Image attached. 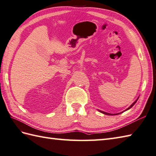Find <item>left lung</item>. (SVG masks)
Returning <instances> with one entry per match:
<instances>
[{"mask_svg": "<svg viewBox=\"0 0 156 156\" xmlns=\"http://www.w3.org/2000/svg\"><path fill=\"white\" fill-rule=\"evenodd\" d=\"M137 100L136 101H135L134 102H133V104H132L131 106H130V107H129L127 109H126V111H127L128 110V109H129V108H131L132 107H133V106L135 104V103H136V102H137ZM100 111L101 112H102V113H103V114H105V115H117V114H111V113H108V112H104V111Z\"/></svg>", "mask_w": 156, "mask_h": 156, "instance_id": "1", "label": "left lung"}]
</instances>
